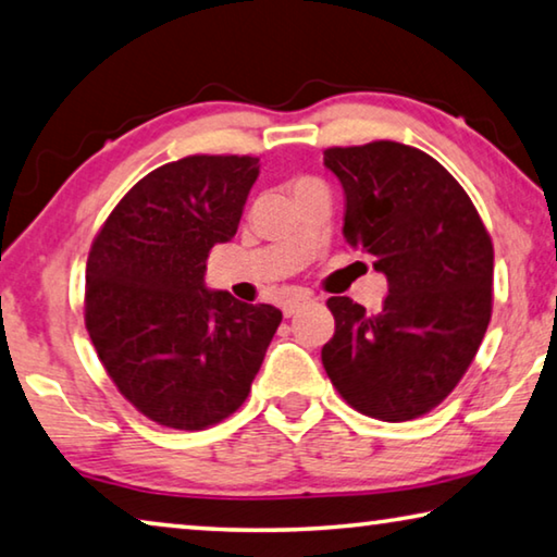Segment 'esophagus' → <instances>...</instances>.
Segmentation results:
<instances>
[{"label":"esophagus","mask_w":557,"mask_h":557,"mask_svg":"<svg viewBox=\"0 0 557 557\" xmlns=\"http://www.w3.org/2000/svg\"><path fill=\"white\" fill-rule=\"evenodd\" d=\"M310 302H312L310 295H307V293H297V295L287 297L285 302H282V314H285V317H295L299 310H302V307H307Z\"/></svg>","instance_id":"obj_1"}]
</instances>
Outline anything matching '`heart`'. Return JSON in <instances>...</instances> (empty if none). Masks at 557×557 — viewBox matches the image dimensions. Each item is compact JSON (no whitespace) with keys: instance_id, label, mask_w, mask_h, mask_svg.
Listing matches in <instances>:
<instances>
[{"instance_id":"1","label":"heart","mask_w":557,"mask_h":557,"mask_svg":"<svg viewBox=\"0 0 557 557\" xmlns=\"http://www.w3.org/2000/svg\"><path fill=\"white\" fill-rule=\"evenodd\" d=\"M297 185H299V183H297Z\"/></svg>"}]
</instances>
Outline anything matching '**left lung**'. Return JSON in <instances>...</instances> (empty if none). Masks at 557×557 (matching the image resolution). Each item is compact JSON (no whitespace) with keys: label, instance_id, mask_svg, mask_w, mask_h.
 <instances>
[{"label":"left lung","instance_id":"1","mask_svg":"<svg viewBox=\"0 0 557 557\" xmlns=\"http://www.w3.org/2000/svg\"><path fill=\"white\" fill-rule=\"evenodd\" d=\"M344 188L351 247L374 258L389 295L369 314L330 297L334 337L322 364L351 409L411 421L461 382L488 330L493 243L479 210L436 158L396 140L326 148Z\"/></svg>","mask_w":557,"mask_h":557}]
</instances>
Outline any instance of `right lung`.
Wrapping results in <instances>:
<instances>
[{
    "instance_id": "right-lung-1",
    "label": "right lung",
    "mask_w": 557,
    "mask_h": 557,
    "mask_svg": "<svg viewBox=\"0 0 557 557\" xmlns=\"http://www.w3.org/2000/svg\"><path fill=\"white\" fill-rule=\"evenodd\" d=\"M260 158L188 156L140 178L96 233L84 320L106 374L168 429L240 409L282 312L210 293L206 262L233 240Z\"/></svg>"
}]
</instances>
